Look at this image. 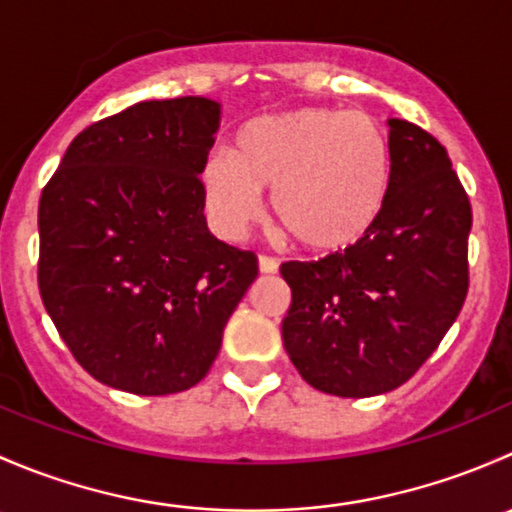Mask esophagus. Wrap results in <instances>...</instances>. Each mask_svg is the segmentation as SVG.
I'll list each match as a JSON object with an SVG mask.
<instances>
[{
	"label": "esophagus",
	"mask_w": 512,
	"mask_h": 512,
	"mask_svg": "<svg viewBox=\"0 0 512 512\" xmlns=\"http://www.w3.org/2000/svg\"><path fill=\"white\" fill-rule=\"evenodd\" d=\"M280 270V262L270 255H260V272L262 275H275Z\"/></svg>",
	"instance_id": "obj_1"
}]
</instances>
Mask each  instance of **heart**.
<instances>
[{
    "label": "heart",
    "instance_id": "obj_1",
    "mask_svg": "<svg viewBox=\"0 0 512 512\" xmlns=\"http://www.w3.org/2000/svg\"><path fill=\"white\" fill-rule=\"evenodd\" d=\"M394 175V148L364 111L297 108L242 123L232 153L203 163L205 203L218 227L237 235L272 188V220L309 252H342L376 225Z\"/></svg>",
    "mask_w": 512,
    "mask_h": 512
}]
</instances>
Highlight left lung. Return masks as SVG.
Returning <instances> with one entry per match:
<instances>
[{"mask_svg":"<svg viewBox=\"0 0 512 512\" xmlns=\"http://www.w3.org/2000/svg\"><path fill=\"white\" fill-rule=\"evenodd\" d=\"M394 175L376 225L344 252L285 262L282 342L314 389L344 399L399 389L421 369L468 294L471 200L446 148L389 118Z\"/></svg>","mask_w":512,"mask_h":512,"instance_id":"obj_1","label":"left lung"}]
</instances>
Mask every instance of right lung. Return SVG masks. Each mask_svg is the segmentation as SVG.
<instances>
[{
    "label": "right lung",
    "instance_id": "add662e5",
    "mask_svg": "<svg viewBox=\"0 0 512 512\" xmlns=\"http://www.w3.org/2000/svg\"><path fill=\"white\" fill-rule=\"evenodd\" d=\"M220 128L203 96L91 123L39 200V292L74 359L138 396L198 384L257 277V255L205 223L200 170Z\"/></svg>",
    "mask_w": 512,
    "mask_h": 512
}]
</instances>
